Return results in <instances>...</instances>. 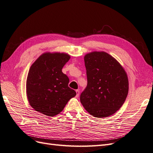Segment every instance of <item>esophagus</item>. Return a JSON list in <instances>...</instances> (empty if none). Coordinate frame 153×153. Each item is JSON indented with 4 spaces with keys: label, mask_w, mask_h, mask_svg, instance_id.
<instances>
[{
    "label": "esophagus",
    "mask_w": 153,
    "mask_h": 153,
    "mask_svg": "<svg viewBox=\"0 0 153 153\" xmlns=\"http://www.w3.org/2000/svg\"><path fill=\"white\" fill-rule=\"evenodd\" d=\"M76 97L79 96L80 94V91L79 90H76Z\"/></svg>",
    "instance_id": "esophagus-1"
}]
</instances>
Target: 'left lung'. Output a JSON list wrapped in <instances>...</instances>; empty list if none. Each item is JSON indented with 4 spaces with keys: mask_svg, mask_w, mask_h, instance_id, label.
Returning <instances> with one entry per match:
<instances>
[{
    "mask_svg": "<svg viewBox=\"0 0 153 153\" xmlns=\"http://www.w3.org/2000/svg\"><path fill=\"white\" fill-rule=\"evenodd\" d=\"M87 85L80 102L91 115L103 118L121 107L127 97L126 72L116 59L105 52H92L84 57Z\"/></svg>",
    "mask_w": 153,
    "mask_h": 153,
    "instance_id": "obj_1",
    "label": "left lung"
}]
</instances>
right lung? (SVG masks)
Instances as JSON below:
<instances>
[{
  "instance_id": "1",
  "label": "right lung",
  "mask_w": 153,
  "mask_h": 153,
  "mask_svg": "<svg viewBox=\"0 0 153 153\" xmlns=\"http://www.w3.org/2000/svg\"><path fill=\"white\" fill-rule=\"evenodd\" d=\"M70 57L66 53L45 52L32 64L26 93L30 105L37 112L55 116L76 96V92L68 87V77L62 71Z\"/></svg>"
}]
</instances>
